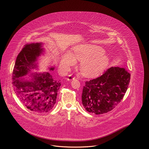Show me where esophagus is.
Instances as JSON below:
<instances>
[{
    "instance_id": "esophagus-1",
    "label": "esophagus",
    "mask_w": 149,
    "mask_h": 149,
    "mask_svg": "<svg viewBox=\"0 0 149 149\" xmlns=\"http://www.w3.org/2000/svg\"><path fill=\"white\" fill-rule=\"evenodd\" d=\"M75 79V77H73L72 75H68V77L67 79V80L68 81H72V80H74Z\"/></svg>"
}]
</instances>
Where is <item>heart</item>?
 Returning <instances> with one entry per match:
<instances>
[{"label":"heart","instance_id":"b5f03b06","mask_svg":"<svg viewBox=\"0 0 149 149\" xmlns=\"http://www.w3.org/2000/svg\"><path fill=\"white\" fill-rule=\"evenodd\" d=\"M102 47L94 44H81L74 47L73 54L67 52L62 56L61 66L63 70L74 65L75 58L81 61L80 70L87 77H96L104 72L110 63V58Z\"/></svg>","mask_w":149,"mask_h":149}]
</instances>
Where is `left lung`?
<instances>
[{
    "label": "left lung",
    "mask_w": 149,
    "mask_h": 149,
    "mask_svg": "<svg viewBox=\"0 0 149 149\" xmlns=\"http://www.w3.org/2000/svg\"><path fill=\"white\" fill-rule=\"evenodd\" d=\"M130 77L125 68L111 67L100 77L86 81L81 98L86 111L99 115L115 108L126 92Z\"/></svg>",
    "instance_id": "left-lung-1"
}]
</instances>
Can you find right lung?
Here are the masks:
<instances>
[{
	"instance_id": "obj_1",
	"label": "right lung",
	"mask_w": 149,
	"mask_h": 149,
	"mask_svg": "<svg viewBox=\"0 0 149 149\" xmlns=\"http://www.w3.org/2000/svg\"><path fill=\"white\" fill-rule=\"evenodd\" d=\"M43 45L37 42L25 45L17 56L13 73V84L19 99L27 109L40 113H47L54 107L61 85L60 80L47 72H32L28 75L29 80L23 77L38 68V58L45 52ZM54 69L49 68L50 71Z\"/></svg>"
}]
</instances>
